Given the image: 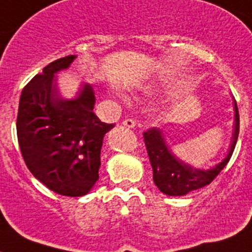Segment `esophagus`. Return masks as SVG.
<instances>
[{
  "instance_id": "esophagus-1",
  "label": "esophagus",
  "mask_w": 252,
  "mask_h": 252,
  "mask_svg": "<svg viewBox=\"0 0 252 252\" xmlns=\"http://www.w3.org/2000/svg\"><path fill=\"white\" fill-rule=\"evenodd\" d=\"M122 124L124 126H126V128H134L136 126V122L133 119H124Z\"/></svg>"
}]
</instances>
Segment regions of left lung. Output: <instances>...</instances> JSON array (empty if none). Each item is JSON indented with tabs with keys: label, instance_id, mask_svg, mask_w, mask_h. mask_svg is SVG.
<instances>
[{
	"label": "left lung",
	"instance_id": "1",
	"mask_svg": "<svg viewBox=\"0 0 252 252\" xmlns=\"http://www.w3.org/2000/svg\"><path fill=\"white\" fill-rule=\"evenodd\" d=\"M234 124L232 142L225 158L217 165L209 169H200L189 165L175 155L165 141L164 133L158 128H150L143 133L146 149L154 172V182L162 193L168 196H185L189 192L210 185L224 169L233 154L240 132V115L237 103L233 100Z\"/></svg>",
	"mask_w": 252,
	"mask_h": 252
}]
</instances>
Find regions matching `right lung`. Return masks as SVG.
Wrapping results in <instances>:
<instances>
[{
  "label": "right lung",
  "instance_id": "right-lung-1",
  "mask_svg": "<svg viewBox=\"0 0 252 252\" xmlns=\"http://www.w3.org/2000/svg\"><path fill=\"white\" fill-rule=\"evenodd\" d=\"M75 58L55 60L24 87L16 120L20 151L32 174L51 191L70 197L94 188L103 137L114 128L94 113L96 97L90 84H82L74 98L61 96L56 74Z\"/></svg>",
  "mask_w": 252,
  "mask_h": 252
}]
</instances>
